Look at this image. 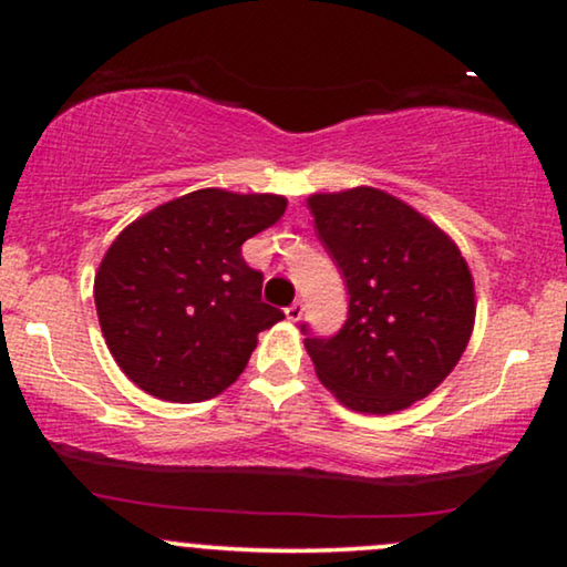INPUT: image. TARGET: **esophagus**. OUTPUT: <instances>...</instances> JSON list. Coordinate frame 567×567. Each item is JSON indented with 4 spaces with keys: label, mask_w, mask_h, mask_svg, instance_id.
I'll return each instance as SVG.
<instances>
[{
    "label": "esophagus",
    "mask_w": 567,
    "mask_h": 567,
    "mask_svg": "<svg viewBox=\"0 0 567 567\" xmlns=\"http://www.w3.org/2000/svg\"><path fill=\"white\" fill-rule=\"evenodd\" d=\"M301 315H305V301H301V299L291 301V305L286 307V317H289L291 322H299V320H301Z\"/></svg>",
    "instance_id": "obj_1"
}]
</instances>
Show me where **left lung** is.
I'll use <instances>...</instances> for the list:
<instances>
[{"mask_svg":"<svg viewBox=\"0 0 567 567\" xmlns=\"http://www.w3.org/2000/svg\"><path fill=\"white\" fill-rule=\"evenodd\" d=\"M307 206L351 297L338 336L305 338L320 382L340 405L369 415L429 398L475 328V281L460 247L405 200L369 185L315 193Z\"/></svg>","mask_w":567,"mask_h":567,"instance_id":"1","label":"left lung"}]
</instances>
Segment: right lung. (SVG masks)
I'll return each mask as SVG.
<instances>
[{"mask_svg": "<svg viewBox=\"0 0 567 567\" xmlns=\"http://www.w3.org/2000/svg\"><path fill=\"white\" fill-rule=\"evenodd\" d=\"M286 212L276 193L200 188L131 221L95 274L100 330L152 398L200 402L237 382L258 332L284 320L260 299L243 243Z\"/></svg>", "mask_w": 567, "mask_h": 567, "instance_id": "obj_1", "label": "right lung"}]
</instances>
